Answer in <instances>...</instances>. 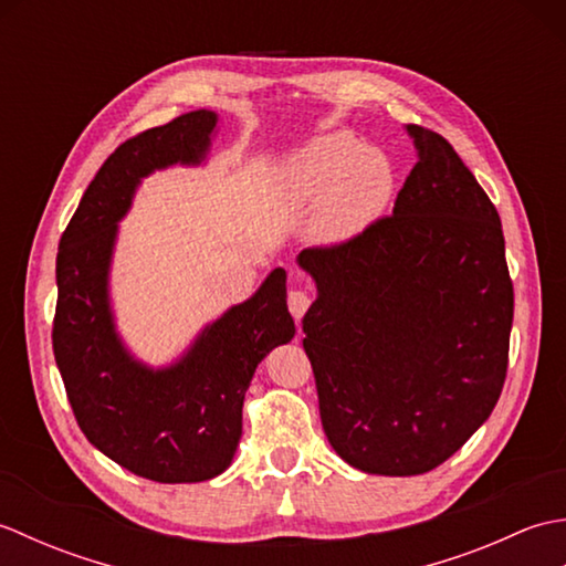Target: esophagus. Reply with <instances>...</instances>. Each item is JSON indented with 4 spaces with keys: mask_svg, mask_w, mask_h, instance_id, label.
<instances>
[{
    "mask_svg": "<svg viewBox=\"0 0 566 566\" xmlns=\"http://www.w3.org/2000/svg\"><path fill=\"white\" fill-rule=\"evenodd\" d=\"M286 302H290L292 316L296 321H302L304 314L308 311V306H311V296L306 292H302V290H294V292H290V296H286Z\"/></svg>",
    "mask_w": 566,
    "mask_h": 566,
    "instance_id": "obj_1",
    "label": "esophagus"
}]
</instances>
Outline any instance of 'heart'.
<instances>
[{"instance_id":"b5f03b06","label":"heart","mask_w":566,"mask_h":566,"mask_svg":"<svg viewBox=\"0 0 566 566\" xmlns=\"http://www.w3.org/2000/svg\"><path fill=\"white\" fill-rule=\"evenodd\" d=\"M394 187L389 155L345 130L308 143L280 172L286 201L298 209L316 207L311 238L323 248L353 243L367 233L387 211Z\"/></svg>"}]
</instances>
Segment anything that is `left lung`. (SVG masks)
Returning a JSON list of instances; mask_svg holds the SVG:
<instances>
[{
  "instance_id": "left-lung-1",
  "label": "left lung",
  "mask_w": 566,
  "mask_h": 566,
  "mask_svg": "<svg viewBox=\"0 0 566 566\" xmlns=\"http://www.w3.org/2000/svg\"><path fill=\"white\" fill-rule=\"evenodd\" d=\"M406 134L418 163L394 213L296 258L316 282L304 350L323 430L381 476L426 474L474 436L501 396L513 323L496 207L440 134Z\"/></svg>"
}]
</instances>
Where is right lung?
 <instances>
[{
    "label": "right lung",
    "mask_w": 566,
    "mask_h": 566,
    "mask_svg": "<svg viewBox=\"0 0 566 566\" xmlns=\"http://www.w3.org/2000/svg\"><path fill=\"white\" fill-rule=\"evenodd\" d=\"M216 130L219 114L197 109L118 146L57 245L53 353L72 413L94 448L160 484L207 482L231 467L250 379L296 333L282 268L165 367L140 363L116 331L109 274L118 223L148 175L207 163Z\"/></svg>",
    "instance_id": "right-lung-1"
}]
</instances>
